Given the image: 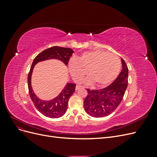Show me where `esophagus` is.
<instances>
[{
  "instance_id": "1",
  "label": "esophagus",
  "mask_w": 157,
  "mask_h": 157,
  "mask_svg": "<svg viewBox=\"0 0 157 157\" xmlns=\"http://www.w3.org/2000/svg\"><path fill=\"white\" fill-rule=\"evenodd\" d=\"M83 88L82 86H78V85H77V86H76V88H75V90H80V89H81V88Z\"/></svg>"
}]
</instances>
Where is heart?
Instances as JSON below:
<instances>
[{
    "label": "heart",
    "instance_id": "obj_1",
    "mask_svg": "<svg viewBox=\"0 0 157 157\" xmlns=\"http://www.w3.org/2000/svg\"><path fill=\"white\" fill-rule=\"evenodd\" d=\"M121 68V60L116 55L95 50L84 52L69 63L71 77L75 82H80L88 71L90 77L84 80L88 84L96 82L98 87L106 86L115 80Z\"/></svg>",
    "mask_w": 157,
    "mask_h": 157
}]
</instances>
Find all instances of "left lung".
<instances>
[{"mask_svg": "<svg viewBox=\"0 0 157 157\" xmlns=\"http://www.w3.org/2000/svg\"><path fill=\"white\" fill-rule=\"evenodd\" d=\"M121 61L122 71L112 84L100 90L87 89L84 107L90 116L96 118L108 116L122 101L128 86V69L124 60L121 58Z\"/></svg>", "mask_w": 157, "mask_h": 157, "instance_id": "obj_1", "label": "left lung"}]
</instances>
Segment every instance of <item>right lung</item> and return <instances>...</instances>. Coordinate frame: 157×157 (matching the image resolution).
Wrapping results in <instances>:
<instances>
[{"instance_id":"add662e5","label":"right lung","mask_w":157,"mask_h":157,"mask_svg":"<svg viewBox=\"0 0 157 157\" xmlns=\"http://www.w3.org/2000/svg\"><path fill=\"white\" fill-rule=\"evenodd\" d=\"M73 52L74 51L71 48L53 46L40 52L33 60L27 78L29 92L31 100L37 110L47 117L56 118L62 117L64 115L67 111L69 99L75 91L76 84L67 83L58 96L51 100H42L36 96L31 86L33 70L37 63L51 59L60 60L65 65H67L69 59L72 56Z\"/></svg>"}]
</instances>
